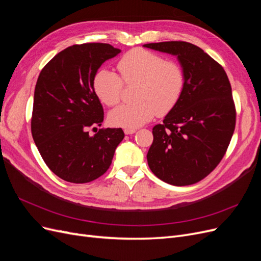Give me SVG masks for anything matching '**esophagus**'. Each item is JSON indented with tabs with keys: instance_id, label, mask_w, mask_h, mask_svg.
<instances>
[{
	"instance_id": "1",
	"label": "esophagus",
	"mask_w": 261,
	"mask_h": 261,
	"mask_svg": "<svg viewBox=\"0 0 261 261\" xmlns=\"http://www.w3.org/2000/svg\"><path fill=\"white\" fill-rule=\"evenodd\" d=\"M136 132V129H130V128H125L124 129V133L126 134V135H132V134H134Z\"/></svg>"
}]
</instances>
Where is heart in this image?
Listing matches in <instances>:
<instances>
[{
  "mask_svg": "<svg viewBox=\"0 0 261 261\" xmlns=\"http://www.w3.org/2000/svg\"><path fill=\"white\" fill-rule=\"evenodd\" d=\"M122 79L112 70L101 69L93 78V89L107 106H115L122 97L123 81L137 83L134 103L112 110L109 121L114 126L135 129L158 115H165L176 107L185 89V74L179 64L164 61L145 49H134L117 62Z\"/></svg>",
  "mask_w": 261,
  "mask_h": 261,
  "instance_id": "obj_1",
  "label": "heart"
}]
</instances>
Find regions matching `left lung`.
<instances>
[{
  "label": "left lung",
  "mask_w": 261,
  "mask_h": 261,
  "mask_svg": "<svg viewBox=\"0 0 261 261\" xmlns=\"http://www.w3.org/2000/svg\"><path fill=\"white\" fill-rule=\"evenodd\" d=\"M144 46L174 55L185 74L183 96L163 124L152 128L148 165L165 183L195 184L216 169L233 136L231 84L223 67L195 44L167 41Z\"/></svg>",
  "instance_id": "obj_1"
}]
</instances>
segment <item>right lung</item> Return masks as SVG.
Segmentation results:
<instances>
[{
	"mask_svg": "<svg viewBox=\"0 0 261 261\" xmlns=\"http://www.w3.org/2000/svg\"><path fill=\"white\" fill-rule=\"evenodd\" d=\"M120 52L108 43L75 44L55 55L38 77L31 134L45 164L66 181L84 184L103 175L124 138L122 128L88 132L105 117L93 78Z\"/></svg>",
	"mask_w": 261,
	"mask_h": 261,
	"instance_id": "right-lung-1",
	"label": "right lung"
}]
</instances>
